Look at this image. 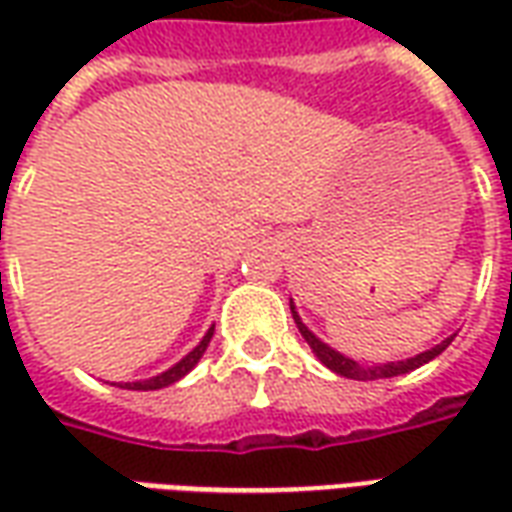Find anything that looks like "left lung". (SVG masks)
<instances>
[{"label": "left lung", "mask_w": 512, "mask_h": 512, "mask_svg": "<svg viewBox=\"0 0 512 512\" xmlns=\"http://www.w3.org/2000/svg\"><path fill=\"white\" fill-rule=\"evenodd\" d=\"M293 310V307H290ZM293 321H296V326H299L301 337L307 340V345H310L312 351H315V356L321 359L323 365L329 367V370H334L337 376H345V378H354V381H378V378H395V376H403V373H411V370H417V367H422L425 362H430V359H436V356L447 348V345L452 343V337H447L444 343H439L436 348H430V351H425V354L414 356V359H406V362H389V365H376V367H362L359 362H354V359H345L343 354H337V351H332L329 345L321 343L315 334L301 323V318L296 315V310H293Z\"/></svg>", "instance_id": "1"}]
</instances>
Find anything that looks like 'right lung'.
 Here are the masks:
<instances>
[{
    "mask_svg": "<svg viewBox=\"0 0 512 512\" xmlns=\"http://www.w3.org/2000/svg\"><path fill=\"white\" fill-rule=\"evenodd\" d=\"M211 337H213V329H208V334L202 337V343L197 345V348H194V351H191L189 356H183L178 365L169 367L167 373H161V376L150 378V381H136V384H126V386H123V389H142V392H147V389H161V386L175 384L178 378L186 376L191 367L200 362V356L205 354V348H208V343H211Z\"/></svg>",
    "mask_w": 512,
    "mask_h": 512,
    "instance_id": "right-lung-1",
    "label": "right lung"
}]
</instances>
